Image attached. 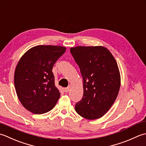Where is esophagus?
<instances>
[{
    "mask_svg": "<svg viewBox=\"0 0 146 146\" xmlns=\"http://www.w3.org/2000/svg\"><path fill=\"white\" fill-rule=\"evenodd\" d=\"M69 91H70V87H67V88L64 89V91L65 92V93H68Z\"/></svg>",
    "mask_w": 146,
    "mask_h": 146,
    "instance_id": "1",
    "label": "esophagus"
}]
</instances>
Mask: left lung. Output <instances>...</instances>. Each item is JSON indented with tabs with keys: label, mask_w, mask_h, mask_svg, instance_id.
Instances as JSON below:
<instances>
[{
	"label": "left lung",
	"mask_w": 146,
	"mask_h": 146,
	"mask_svg": "<svg viewBox=\"0 0 146 146\" xmlns=\"http://www.w3.org/2000/svg\"><path fill=\"white\" fill-rule=\"evenodd\" d=\"M70 52L83 79V96L76 104V111L88 120L102 117L114 103L120 90L117 62L103 46H77Z\"/></svg>",
	"instance_id": "left-lung-1"
}]
</instances>
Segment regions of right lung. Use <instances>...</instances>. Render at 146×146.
Returning <instances> with one entry per match:
<instances>
[{
	"label": "right lung",
	"mask_w": 146,
	"mask_h": 146,
	"mask_svg": "<svg viewBox=\"0 0 146 146\" xmlns=\"http://www.w3.org/2000/svg\"><path fill=\"white\" fill-rule=\"evenodd\" d=\"M65 50L60 46H36L26 52L17 64L14 73L16 93L23 106L33 113L50 111L60 98L52 69Z\"/></svg>",
	"instance_id": "obj_1"
}]
</instances>
